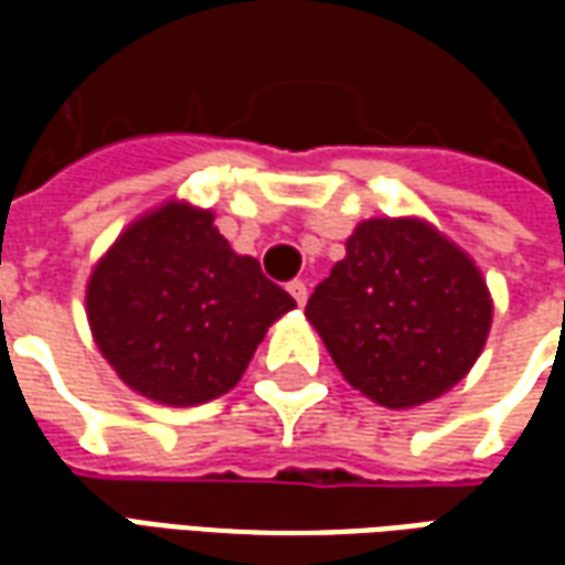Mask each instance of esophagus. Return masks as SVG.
I'll return each mask as SVG.
<instances>
[{
	"label": "esophagus",
	"mask_w": 565,
	"mask_h": 565,
	"mask_svg": "<svg viewBox=\"0 0 565 565\" xmlns=\"http://www.w3.org/2000/svg\"><path fill=\"white\" fill-rule=\"evenodd\" d=\"M287 290H290V296L296 299V306H306V299H308L306 281H290L287 284Z\"/></svg>",
	"instance_id": "1"
}]
</instances>
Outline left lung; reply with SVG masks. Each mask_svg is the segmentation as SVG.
I'll list each match as a JSON object with an SVG mask.
<instances>
[{
  "label": "left lung",
  "instance_id": "1",
  "mask_svg": "<svg viewBox=\"0 0 565 565\" xmlns=\"http://www.w3.org/2000/svg\"><path fill=\"white\" fill-rule=\"evenodd\" d=\"M306 318L354 391L403 412L469 375L493 299L475 259L429 221L369 217L315 287Z\"/></svg>",
  "mask_w": 565,
  "mask_h": 565
}]
</instances>
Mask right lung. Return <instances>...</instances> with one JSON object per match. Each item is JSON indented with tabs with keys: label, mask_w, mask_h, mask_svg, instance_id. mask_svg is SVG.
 Segmentation results:
<instances>
[{
	"label": "right lung",
	"mask_w": 565,
	"mask_h": 565,
	"mask_svg": "<svg viewBox=\"0 0 565 565\" xmlns=\"http://www.w3.org/2000/svg\"><path fill=\"white\" fill-rule=\"evenodd\" d=\"M294 296L254 257L235 254L214 211L169 199L145 211L96 259L87 323L129 391L190 408L230 393Z\"/></svg>",
	"instance_id": "obj_1"
}]
</instances>
